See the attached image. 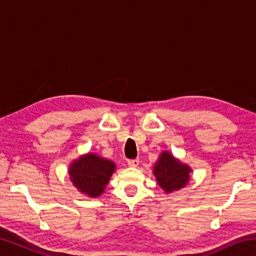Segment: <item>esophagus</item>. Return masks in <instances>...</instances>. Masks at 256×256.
<instances>
[{
	"label": "esophagus",
	"instance_id": "1",
	"mask_svg": "<svg viewBox=\"0 0 256 256\" xmlns=\"http://www.w3.org/2000/svg\"><path fill=\"white\" fill-rule=\"evenodd\" d=\"M138 162H140V160L138 159H128V164L130 167H138Z\"/></svg>",
	"mask_w": 256,
	"mask_h": 256
}]
</instances>
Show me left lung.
Returning <instances> with one entry per match:
<instances>
[{"label": "left lung", "mask_w": 256, "mask_h": 256, "mask_svg": "<svg viewBox=\"0 0 256 256\" xmlns=\"http://www.w3.org/2000/svg\"><path fill=\"white\" fill-rule=\"evenodd\" d=\"M154 170L159 186L167 193L182 188L190 180V168L180 162L167 151L160 154Z\"/></svg>", "instance_id": "obj_1"}]
</instances>
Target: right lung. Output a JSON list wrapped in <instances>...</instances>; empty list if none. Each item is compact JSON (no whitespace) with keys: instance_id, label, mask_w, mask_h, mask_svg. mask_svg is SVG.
<instances>
[{"instance_id":"add662e5","label":"right lung","mask_w":256,"mask_h":256,"mask_svg":"<svg viewBox=\"0 0 256 256\" xmlns=\"http://www.w3.org/2000/svg\"><path fill=\"white\" fill-rule=\"evenodd\" d=\"M114 170L115 164L110 160L89 154L73 162L68 172L80 192L94 198L104 192Z\"/></svg>"}]
</instances>
